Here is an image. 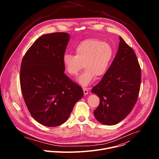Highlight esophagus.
Segmentation results:
<instances>
[{
  "instance_id": "1",
  "label": "esophagus",
  "mask_w": 159,
  "mask_h": 159,
  "mask_svg": "<svg viewBox=\"0 0 159 159\" xmlns=\"http://www.w3.org/2000/svg\"><path fill=\"white\" fill-rule=\"evenodd\" d=\"M83 91H84V95H87V94H88V93H89L88 89L86 88V87H84V88H83Z\"/></svg>"
}]
</instances>
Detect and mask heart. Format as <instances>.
Returning <instances> with one entry per match:
<instances>
[{"label":"heart","instance_id":"1","mask_svg":"<svg viewBox=\"0 0 159 159\" xmlns=\"http://www.w3.org/2000/svg\"><path fill=\"white\" fill-rule=\"evenodd\" d=\"M75 55L65 54L63 63L68 74L76 76L83 68L78 82L84 86L91 83L95 77L103 76L107 72L113 56V49L107 42L90 38L80 42L75 48Z\"/></svg>","mask_w":159,"mask_h":159}]
</instances>
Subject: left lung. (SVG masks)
<instances>
[{
	"instance_id": "obj_1",
	"label": "left lung",
	"mask_w": 159,
	"mask_h": 159,
	"mask_svg": "<svg viewBox=\"0 0 159 159\" xmlns=\"http://www.w3.org/2000/svg\"><path fill=\"white\" fill-rule=\"evenodd\" d=\"M118 51L102 80L91 92L100 100L96 119L106 125H116L131 111L138 99L141 69L134 50L120 36Z\"/></svg>"
}]
</instances>
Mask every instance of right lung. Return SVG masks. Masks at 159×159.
I'll return each mask as SVG.
<instances>
[{
	"label": "right lung",
	"instance_id": "right-lung-1",
	"mask_svg": "<svg viewBox=\"0 0 159 159\" xmlns=\"http://www.w3.org/2000/svg\"><path fill=\"white\" fill-rule=\"evenodd\" d=\"M70 39L66 33H54L37 39L22 58L20 84L32 117L54 127L69 118L84 93L65 74L63 57Z\"/></svg>",
	"mask_w": 159,
	"mask_h": 159
}]
</instances>
